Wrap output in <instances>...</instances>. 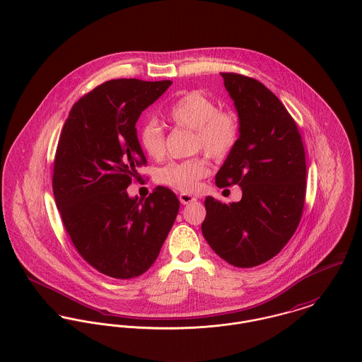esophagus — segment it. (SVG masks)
<instances>
[{
	"instance_id": "esophagus-1",
	"label": "esophagus",
	"mask_w": 362,
	"mask_h": 362,
	"mask_svg": "<svg viewBox=\"0 0 362 362\" xmlns=\"http://www.w3.org/2000/svg\"><path fill=\"white\" fill-rule=\"evenodd\" d=\"M179 200H180V202H182L183 205H186V204H192V202H196L197 199H196L194 196H192V194H187V193H180V196H179Z\"/></svg>"
}]
</instances>
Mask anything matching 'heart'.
<instances>
[{
	"mask_svg": "<svg viewBox=\"0 0 362 362\" xmlns=\"http://www.w3.org/2000/svg\"><path fill=\"white\" fill-rule=\"evenodd\" d=\"M165 117L175 126L194 132L193 148H202L215 160L225 158L239 137V123L233 114L219 111L218 105L200 91H189L175 100ZM139 143L151 158H161L165 151V136L161 124L147 121L139 130ZM208 173V163L202 158L173 161L163 166L158 182L182 192H193Z\"/></svg>",
	"mask_w": 362,
	"mask_h": 362,
	"instance_id": "1",
	"label": "heart"
}]
</instances>
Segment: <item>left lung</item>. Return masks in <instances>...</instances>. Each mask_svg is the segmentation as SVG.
Listing matches in <instances>:
<instances>
[{
    "label": "left lung",
    "instance_id": "1",
    "mask_svg": "<svg viewBox=\"0 0 362 362\" xmlns=\"http://www.w3.org/2000/svg\"><path fill=\"white\" fill-rule=\"evenodd\" d=\"M239 115V139L218 170V187L239 185L241 200L205 199L201 225L211 248L239 268L274 258L294 235L305 200V151L297 124L262 83L221 74Z\"/></svg>",
    "mask_w": 362,
    "mask_h": 362
}]
</instances>
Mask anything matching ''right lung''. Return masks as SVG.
Returning a JSON list of instances; mask_svg holds the SVG:
<instances>
[{
    "instance_id": "obj_1",
    "label": "right lung",
    "mask_w": 362,
    "mask_h": 362,
    "mask_svg": "<svg viewBox=\"0 0 362 362\" xmlns=\"http://www.w3.org/2000/svg\"><path fill=\"white\" fill-rule=\"evenodd\" d=\"M170 84L137 79L100 84L72 107L58 141L52 190L64 226L81 257L115 279L148 271L180 206L163 186L146 200L126 190L147 162L136 122Z\"/></svg>"
}]
</instances>
